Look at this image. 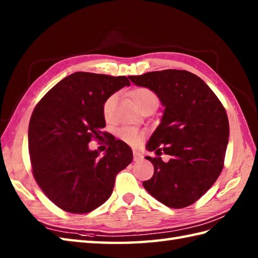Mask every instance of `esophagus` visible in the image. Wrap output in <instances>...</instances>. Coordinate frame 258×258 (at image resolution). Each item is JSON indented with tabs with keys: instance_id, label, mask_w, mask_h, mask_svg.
Here are the masks:
<instances>
[{
	"instance_id": "esophagus-1",
	"label": "esophagus",
	"mask_w": 258,
	"mask_h": 258,
	"mask_svg": "<svg viewBox=\"0 0 258 258\" xmlns=\"http://www.w3.org/2000/svg\"><path fill=\"white\" fill-rule=\"evenodd\" d=\"M142 157H143V156H142V154H141L140 152L133 151V158H134V161H139V160H141Z\"/></svg>"
}]
</instances>
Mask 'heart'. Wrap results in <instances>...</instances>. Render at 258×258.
<instances>
[{"instance_id": "heart-1", "label": "heart", "mask_w": 258, "mask_h": 258, "mask_svg": "<svg viewBox=\"0 0 258 258\" xmlns=\"http://www.w3.org/2000/svg\"><path fill=\"white\" fill-rule=\"evenodd\" d=\"M131 96H132L134 103L139 108L146 105V104H154V105H157L158 100H157L156 94L150 89H146V87H138V89H134L132 92H131ZM114 102H115V95L108 96L105 100V102H104L103 113L105 115V117H107L109 113H111ZM118 135L120 139L126 142V143L132 144V145L140 144L144 138L143 132H141V131L133 127H127V126L120 128L118 131Z\"/></svg>"}]
</instances>
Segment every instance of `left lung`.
<instances>
[{"instance_id":"8db88e82","label":"left lung","mask_w":258,"mask_h":258,"mask_svg":"<svg viewBox=\"0 0 258 258\" xmlns=\"http://www.w3.org/2000/svg\"><path fill=\"white\" fill-rule=\"evenodd\" d=\"M128 78L154 92L164 106L161 123L146 144L147 151L157 155L146 156L154 175L143 186L168 207L189 206L211 188L223 169L229 136L225 108L210 86L187 71ZM162 152L171 160L163 162Z\"/></svg>"}]
</instances>
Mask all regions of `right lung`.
<instances>
[{"mask_svg":"<svg viewBox=\"0 0 258 258\" xmlns=\"http://www.w3.org/2000/svg\"><path fill=\"white\" fill-rule=\"evenodd\" d=\"M130 85L126 76L76 72L52 87L33 111V176L63 211L85 214L101 206L111 196L117 173L132 162V150L120 140H112L103 155L89 149L92 139L105 135L104 102Z\"/></svg>","mask_w":258,"mask_h":258,"instance_id":"add662e5","label":"right lung"}]
</instances>
